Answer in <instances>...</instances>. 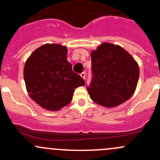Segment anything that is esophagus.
I'll use <instances>...</instances> for the list:
<instances>
[{
  "label": "esophagus",
  "mask_w": 160,
  "mask_h": 160,
  "mask_svg": "<svg viewBox=\"0 0 160 160\" xmlns=\"http://www.w3.org/2000/svg\"><path fill=\"white\" fill-rule=\"evenodd\" d=\"M80 77H81V78L83 79V80H85V78H86V73L85 72L81 73V74H80Z\"/></svg>",
  "instance_id": "34e87169"
}]
</instances>
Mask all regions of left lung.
Segmentation results:
<instances>
[{
    "instance_id": "1",
    "label": "left lung",
    "mask_w": 160,
    "mask_h": 160,
    "mask_svg": "<svg viewBox=\"0 0 160 160\" xmlns=\"http://www.w3.org/2000/svg\"><path fill=\"white\" fill-rule=\"evenodd\" d=\"M93 77L87 88L95 103L114 108L132 96L139 78L137 62L119 45L103 43L91 52Z\"/></svg>"
}]
</instances>
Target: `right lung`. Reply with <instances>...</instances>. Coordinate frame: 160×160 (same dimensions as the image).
Returning a JSON list of instances; mask_svg holds the SVG:
<instances>
[{"instance_id": "add662e5", "label": "right lung", "mask_w": 160, "mask_h": 160, "mask_svg": "<svg viewBox=\"0 0 160 160\" xmlns=\"http://www.w3.org/2000/svg\"><path fill=\"white\" fill-rule=\"evenodd\" d=\"M67 47L46 43L33 52L24 67L29 96L47 111H56L71 102L74 89L85 85L67 60Z\"/></svg>"}]
</instances>
